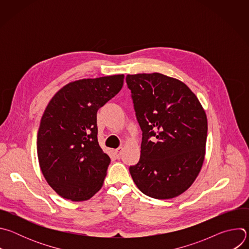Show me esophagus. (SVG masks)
<instances>
[{"label":"esophagus","mask_w":249,"mask_h":249,"mask_svg":"<svg viewBox=\"0 0 249 249\" xmlns=\"http://www.w3.org/2000/svg\"><path fill=\"white\" fill-rule=\"evenodd\" d=\"M122 151H123V148H122V147H119L118 149H116V150H115V155H116L117 159H120V158H121Z\"/></svg>","instance_id":"1"}]
</instances>
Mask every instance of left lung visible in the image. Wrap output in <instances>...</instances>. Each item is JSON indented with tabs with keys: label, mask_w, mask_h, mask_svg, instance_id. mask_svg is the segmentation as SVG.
<instances>
[{
	"label": "left lung",
	"mask_w": 249,
	"mask_h": 249,
	"mask_svg": "<svg viewBox=\"0 0 249 249\" xmlns=\"http://www.w3.org/2000/svg\"><path fill=\"white\" fill-rule=\"evenodd\" d=\"M142 130L141 157L129 167L137 187L155 199H171L196 179L205 157L207 117L182 82L160 73L127 75Z\"/></svg>",
	"instance_id": "8db88e82"
}]
</instances>
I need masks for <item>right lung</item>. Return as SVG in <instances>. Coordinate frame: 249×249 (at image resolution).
Listing matches in <instances>:
<instances>
[{
    "label": "right lung",
    "mask_w": 249,
    "mask_h": 249,
    "mask_svg": "<svg viewBox=\"0 0 249 249\" xmlns=\"http://www.w3.org/2000/svg\"><path fill=\"white\" fill-rule=\"evenodd\" d=\"M124 75L70 83L50 100L37 134L48 184L63 198L85 201L102 186L110 158L98 145L96 113L122 89Z\"/></svg>",
    "instance_id": "obj_1"
}]
</instances>
